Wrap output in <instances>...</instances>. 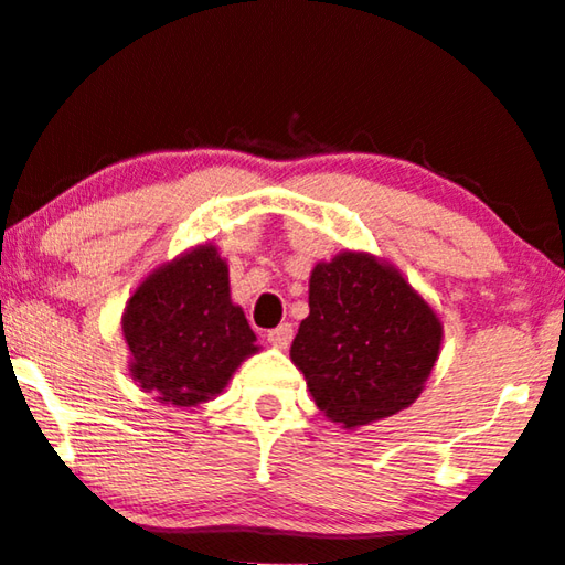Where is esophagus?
I'll return each instance as SVG.
<instances>
[{
    "label": "esophagus",
    "instance_id": "34e87169",
    "mask_svg": "<svg viewBox=\"0 0 565 565\" xmlns=\"http://www.w3.org/2000/svg\"><path fill=\"white\" fill-rule=\"evenodd\" d=\"M266 339H269V343H274L276 349H286L294 339V327L291 323H281V327H276L266 333Z\"/></svg>",
    "mask_w": 565,
    "mask_h": 565
}]
</instances>
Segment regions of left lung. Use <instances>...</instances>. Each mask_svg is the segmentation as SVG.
Returning a JSON list of instances; mask_svg holds the SVG:
<instances>
[{
	"label": "left lung",
	"instance_id": "obj_1",
	"mask_svg": "<svg viewBox=\"0 0 565 565\" xmlns=\"http://www.w3.org/2000/svg\"><path fill=\"white\" fill-rule=\"evenodd\" d=\"M441 339V321L398 269L343 252L313 266L291 361L323 414L356 428L414 404Z\"/></svg>",
	"mask_w": 565,
	"mask_h": 565
}]
</instances>
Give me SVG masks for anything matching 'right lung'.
<instances>
[{
    "instance_id": "add662e5",
    "label": "right lung",
    "mask_w": 565,
    "mask_h": 565,
    "mask_svg": "<svg viewBox=\"0 0 565 565\" xmlns=\"http://www.w3.org/2000/svg\"><path fill=\"white\" fill-rule=\"evenodd\" d=\"M121 331L131 379L177 408L222 394L242 361L259 351L242 306L228 296V266L212 244L151 271L127 301Z\"/></svg>"
}]
</instances>
